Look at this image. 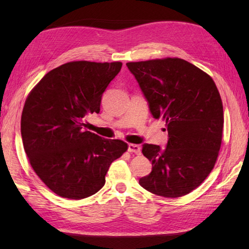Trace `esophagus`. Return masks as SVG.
Instances as JSON below:
<instances>
[{
	"mask_svg": "<svg viewBox=\"0 0 249 249\" xmlns=\"http://www.w3.org/2000/svg\"><path fill=\"white\" fill-rule=\"evenodd\" d=\"M127 150H128V152L135 153V154H137V155L141 154V147L139 145H137V144H133V143L128 144Z\"/></svg>",
	"mask_w": 249,
	"mask_h": 249,
	"instance_id": "1",
	"label": "esophagus"
}]
</instances>
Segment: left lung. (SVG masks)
Listing matches in <instances>:
<instances>
[{"instance_id": "1", "label": "left lung", "mask_w": 249, "mask_h": 249, "mask_svg": "<svg viewBox=\"0 0 249 249\" xmlns=\"http://www.w3.org/2000/svg\"><path fill=\"white\" fill-rule=\"evenodd\" d=\"M154 119L166 121L165 149L144 143L152 161L142 187L161 197L178 198L202 183L215 165L224 127L223 103L208 73L178 57L126 63Z\"/></svg>"}]
</instances>
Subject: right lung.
<instances>
[{
	"mask_svg": "<svg viewBox=\"0 0 249 249\" xmlns=\"http://www.w3.org/2000/svg\"><path fill=\"white\" fill-rule=\"evenodd\" d=\"M121 62H70L50 71L32 89L21 115V137L32 168L63 198L96 194L116 158L127 150L122 140L87 130L86 118L99 113L103 94Z\"/></svg>",
	"mask_w": 249,
	"mask_h": 249,
	"instance_id": "right-lung-1",
	"label": "right lung"
}]
</instances>
